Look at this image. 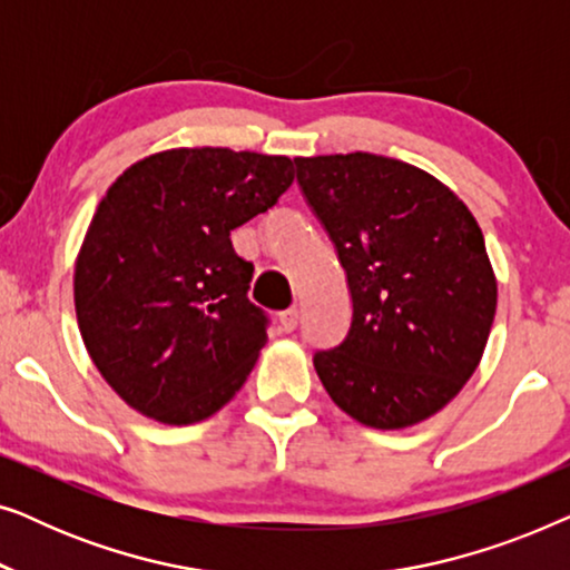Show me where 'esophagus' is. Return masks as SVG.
<instances>
[{
	"label": "esophagus",
	"instance_id": "1",
	"mask_svg": "<svg viewBox=\"0 0 570 570\" xmlns=\"http://www.w3.org/2000/svg\"><path fill=\"white\" fill-rule=\"evenodd\" d=\"M298 322H301V311L298 308H287V311H283V314H279V330L287 332V334H291L295 326H298Z\"/></svg>",
	"mask_w": 570,
	"mask_h": 570
}]
</instances>
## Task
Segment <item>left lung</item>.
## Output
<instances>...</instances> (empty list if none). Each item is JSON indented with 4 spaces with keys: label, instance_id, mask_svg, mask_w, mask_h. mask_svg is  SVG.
I'll return each mask as SVG.
<instances>
[{
    "label": "left lung",
    "instance_id": "left-lung-1",
    "mask_svg": "<svg viewBox=\"0 0 570 570\" xmlns=\"http://www.w3.org/2000/svg\"><path fill=\"white\" fill-rule=\"evenodd\" d=\"M295 174L353 298L347 337L314 355L326 394L379 431L423 423L470 381L495 318L478 220L439 178L384 155L295 158Z\"/></svg>",
    "mask_w": 570,
    "mask_h": 570
}]
</instances>
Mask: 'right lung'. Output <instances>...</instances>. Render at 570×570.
Returning a JSON list of instances; mask_svg holds the SVG:
<instances>
[{
	"instance_id": "obj_1",
	"label": "right lung",
	"mask_w": 570,
	"mask_h": 570,
	"mask_svg": "<svg viewBox=\"0 0 570 570\" xmlns=\"http://www.w3.org/2000/svg\"><path fill=\"white\" fill-rule=\"evenodd\" d=\"M285 155L178 147L137 160L92 215L75 264L85 347L129 407L191 425L228 404L267 342L254 264L230 230L293 184Z\"/></svg>"
}]
</instances>
